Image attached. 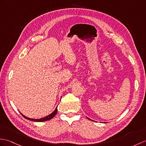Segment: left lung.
Listing matches in <instances>:
<instances>
[{
  "label": "left lung",
  "mask_w": 146,
  "mask_h": 146,
  "mask_svg": "<svg viewBox=\"0 0 146 146\" xmlns=\"http://www.w3.org/2000/svg\"><path fill=\"white\" fill-rule=\"evenodd\" d=\"M88 119H89V118H88ZM90 120H91V119H90Z\"/></svg>",
  "instance_id": "left-lung-1"
}]
</instances>
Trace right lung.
I'll use <instances>...</instances> for the list:
<instances>
[{
    "label": "right lung",
    "mask_w": 146,
    "mask_h": 146,
    "mask_svg": "<svg viewBox=\"0 0 146 146\" xmlns=\"http://www.w3.org/2000/svg\"><path fill=\"white\" fill-rule=\"evenodd\" d=\"M57 111H58V110H57V107H56V109L55 110V111H54L52 113H51L50 114L48 115V116H46V117L41 118V119H32V118H29V117H27L25 116L24 115H23L22 113H21V114L23 116V117H25V119H29V120H30V121H36V122H43V121H48L51 119H52V118L56 115V114L57 113Z\"/></svg>",
    "instance_id": "obj_1"
}]
</instances>
